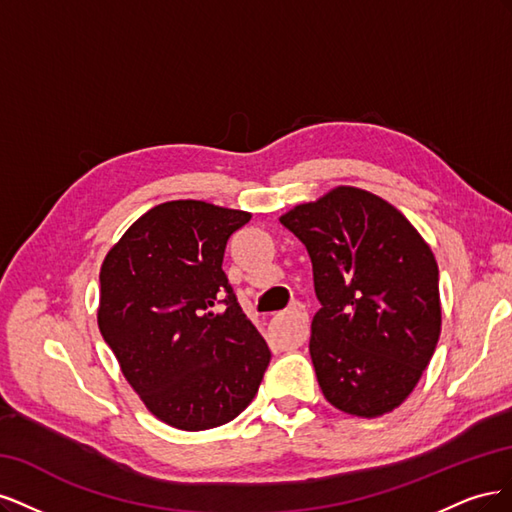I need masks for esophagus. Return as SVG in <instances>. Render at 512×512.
Wrapping results in <instances>:
<instances>
[{
  "instance_id": "obj_1",
  "label": "esophagus",
  "mask_w": 512,
  "mask_h": 512,
  "mask_svg": "<svg viewBox=\"0 0 512 512\" xmlns=\"http://www.w3.org/2000/svg\"><path fill=\"white\" fill-rule=\"evenodd\" d=\"M280 318L292 324V342L297 344V346H301L305 342V337H307V312H305V305L299 303V301H294L290 305V309H286L284 314H280Z\"/></svg>"
}]
</instances>
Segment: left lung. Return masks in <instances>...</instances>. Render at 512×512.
Returning <instances> with one entry per match:
<instances>
[{"instance_id":"obj_1","label":"left lung","mask_w":512,"mask_h":512,"mask_svg":"<svg viewBox=\"0 0 512 512\" xmlns=\"http://www.w3.org/2000/svg\"><path fill=\"white\" fill-rule=\"evenodd\" d=\"M307 247L320 309L309 354L331 406L376 418L404 404L436 350L438 262L384 198L352 185L284 213Z\"/></svg>"}]
</instances>
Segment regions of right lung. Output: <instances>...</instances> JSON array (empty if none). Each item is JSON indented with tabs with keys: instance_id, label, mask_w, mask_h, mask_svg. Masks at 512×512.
Instances as JSON below:
<instances>
[{
	"instance_id": "add662e5",
	"label": "right lung",
	"mask_w": 512,
	"mask_h": 512,
	"mask_svg": "<svg viewBox=\"0 0 512 512\" xmlns=\"http://www.w3.org/2000/svg\"><path fill=\"white\" fill-rule=\"evenodd\" d=\"M252 213L170 200L141 215L100 269L98 327L121 374L162 423L183 431L239 416L271 361L222 271Z\"/></svg>"
}]
</instances>
